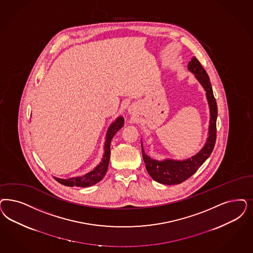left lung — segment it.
I'll list each match as a JSON object with an SVG mask.
<instances>
[{
  "label": "left lung",
  "instance_id": "1",
  "mask_svg": "<svg viewBox=\"0 0 253 253\" xmlns=\"http://www.w3.org/2000/svg\"><path fill=\"white\" fill-rule=\"evenodd\" d=\"M188 69L194 74L196 79L205 88L207 99L209 101L210 109L209 137L206 145L194 156L183 161H174L167 159L165 161L153 160L145 153L142 147V155L146 165L148 174L159 183L165 185H175L182 183L186 179L191 177L200 167L213 151L217 136V117L218 106L216 99L213 94L209 75L201 65L200 61L195 57L188 64Z\"/></svg>",
  "mask_w": 253,
  "mask_h": 253
}]
</instances>
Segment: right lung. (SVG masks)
<instances>
[{
  "label": "right lung",
  "instance_id": "1",
  "mask_svg": "<svg viewBox=\"0 0 253 253\" xmlns=\"http://www.w3.org/2000/svg\"><path fill=\"white\" fill-rule=\"evenodd\" d=\"M124 124V119L122 117H119L116 122H113L110 127L108 128L106 136H105V153L102 162L100 165L96 166L95 168L90 171L89 173L84 174L83 176H77V177H71L68 179H62V178H58L54 177L59 183L62 184L64 186L68 187H89L92 185H95L99 181L103 179L107 171V167L109 164V159H110V143L111 140L113 138L114 135L117 133V131L120 129H122V126Z\"/></svg>",
  "mask_w": 253,
  "mask_h": 253
}]
</instances>
